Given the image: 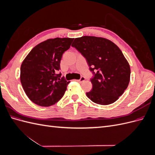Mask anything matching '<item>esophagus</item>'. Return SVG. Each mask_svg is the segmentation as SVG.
Segmentation results:
<instances>
[{
  "instance_id": "obj_1",
  "label": "esophagus",
  "mask_w": 155,
  "mask_h": 155,
  "mask_svg": "<svg viewBox=\"0 0 155 155\" xmlns=\"http://www.w3.org/2000/svg\"><path fill=\"white\" fill-rule=\"evenodd\" d=\"M85 80V77H81L80 79H78V80H76V81H77L78 82H79V83H82V82H83Z\"/></svg>"
}]
</instances>
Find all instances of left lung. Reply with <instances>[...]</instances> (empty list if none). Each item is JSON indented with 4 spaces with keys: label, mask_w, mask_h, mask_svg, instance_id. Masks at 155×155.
<instances>
[{
    "label": "left lung",
    "mask_w": 155,
    "mask_h": 155,
    "mask_svg": "<svg viewBox=\"0 0 155 155\" xmlns=\"http://www.w3.org/2000/svg\"><path fill=\"white\" fill-rule=\"evenodd\" d=\"M72 46L87 60L93 74L92 91L87 97L97 104L106 105L118 100L129 85V64L122 51L109 39L83 36L74 39Z\"/></svg>",
    "instance_id": "8db88e82"
}]
</instances>
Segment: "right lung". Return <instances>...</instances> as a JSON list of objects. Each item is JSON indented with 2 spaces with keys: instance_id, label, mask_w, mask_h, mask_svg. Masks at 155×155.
I'll return each instance as SVG.
<instances>
[{
  "instance_id": "obj_1",
  "label": "right lung",
  "mask_w": 155,
  "mask_h": 155,
  "mask_svg": "<svg viewBox=\"0 0 155 155\" xmlns=\"http://www.w3.org/2000/svg\"><path fill=\"white\" fill-rule=\"evenodd\" d=\"M74 39H49L35 46L23 61L21 82L29 99L42 107H49L61 99L70 81L61 74L60 62L63 54Z\"/></svg>"
}]
</instances>
